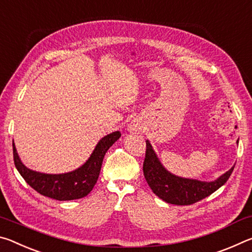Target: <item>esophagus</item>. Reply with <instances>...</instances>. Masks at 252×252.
Instances as JSON below:
<instances>
[{
    "instance_id": "esophagus-1",
    "label": "esophagus",
    "mask_w": 252,
    "mask_h": 252,
    "mask_svg": "<svg viewBox=\"0 0 252 252\" xmlns=\"http://www.w3.org/2000/svg\"><path fill=\"white\" fill-rule=\"evenodd\" d=\"M129 129L131 130V131H133V132H139L140 130H141V126L139 125V123H131L130 125V126H129Z\"/></svg>"
}]
</instances>
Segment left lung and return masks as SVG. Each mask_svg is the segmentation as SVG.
Segmentation results:
<instances>
[{"label": "left lung", "instance_id": "1", "mask_svg": "<svg viewBox=\"0 0 252 252\" xmlns=\"http://www.w3.org/2000/svg\"><path fill=\"white\" fill-rule=\"evenodd\" d=\"M146 146V158L143 161L144 178L153 193L163 201L171 204L189 206L208 197L228 181L234 168L232 167L229 171L212 182L183 179L173 176L162 167L150 142L147 141Z\"/></svg>", "mask_w": 252, "mask_h": 252}]
</instances>
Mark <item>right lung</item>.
I'll list each match as a JSON object with an SVG mask.
<instances>
[{
  "label": "right lung",
  "mask_w": 252,
  "mask_h": 252,
  "mask_svg": "<svg viewBox=\"0 0 252 252\" xmlns=\"http://www.w3.org/2000/svg\"><path fill=\"white\" fill-rule=\"evenodd\" d=\"M120 136V132L116 131L102 138L82 167L69 173L45 174L28 169L21 162L13 142L14 164L28 185L40 194L60 201L80 199L91 192L99 178L105 152Z\"/></svg>",
  "instance_id": "add662e5"
}]
</instances>
